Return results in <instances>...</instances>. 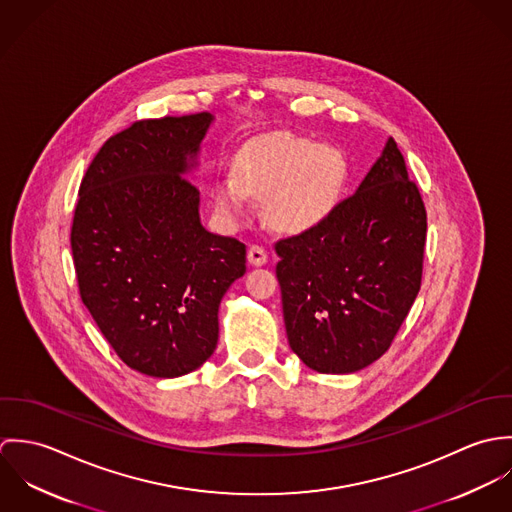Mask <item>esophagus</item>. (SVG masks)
<instances>
[{
  "mask_svg": "<svg viewBox=\"0 0 512 512\" xmlns=\"http://www.w3.org/2000/svg\"><path fill=\"white\" fill-rule=\"evenodd\" d=\"M248 262L252 266H264L268 262V252L260 244H252L248 248Z\"/></svg>",
  "mask_w": 512,
  "mask_h": 512,
  "instance_id": "esophagus-1",
  "label": "esophagus"
}]
</instances>
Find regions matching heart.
Returning <instances> with one entry per match:
<instances>
[{"label": "heart", "mask_w": 512, "mask_h": 512, "mask_svg": "<svg viewBox=\"0 0 512 512\" xmlns=\"http://www.w3.org/2000/svg\"><path fill=\"white\" fill-rule=\"evenodd\" d=\"M347 161L335 147L315 146L293 134L262 136L244 147L234 175L215 183V203L228 219H244L248 197L264 201L268 220L286 232L327 219L341 199Z\"/></svg>", "instance_id": "b5f03b06"}]
</instances>
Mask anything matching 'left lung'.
I'll list each match as a JSON object with an SVG mask.
<instances>
[{
  "label": "left lung",
  "mask_w": 512,
  "mask_h": 512,
  "mask_svg": "<svg viewBox=\"0 0 512 512\" xmlns=\"http://www.w3.org/2000/svg\"><path fill=\"white\" fill-rule=\"evenodd\" d=\"M426 230L420 189L390 138L357 193L276 242L288 341L305 365L347 374L390 349L422 286Z\"/></svg>",
  "instance_id": "obj_1"
}]
</instances>
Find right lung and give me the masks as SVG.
<instances>
[{"instance_id":"add662e5","label":"right lung","mask_w":512,"mask_h":512,"mask_svg":"<svg viewBox=\"0 0 512 512\" xmlns=\"http://www.w3.org/2000/svg\"><path fill=\"white\" fill-rule=\"evenodd\" d=\"M211 120L130 124L98 149L78 189L80 299L116 355L147 376H181L213 355L220 299L246 272V246L201 224L199 189L183 175Z\"/></svg>"}]
</instances>
